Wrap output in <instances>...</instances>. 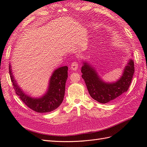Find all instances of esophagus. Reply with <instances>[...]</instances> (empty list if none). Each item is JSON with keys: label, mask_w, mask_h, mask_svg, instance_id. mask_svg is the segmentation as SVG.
I'll return each mask as SVG.
<instances>
[{"label": "esophagus", "mask_w": 147, "mask_h": 147, "mask_svg": "<svg viewBox=\"0 0 147 147\" xmlns=\"http://www.w3.org/2000/svg\"><path fill=\"white\" fill-rule=\"evenodd\" d=\"M78 68V62L74 61V62H73L72 63H71V69H72L73 71H76Z\"/></svg>", "instance_id": "obj_1"}]
</instances>
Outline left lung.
<instances>
[{
    "label": "left lung",
    "mask_w": 147,
    "mask_h": 147,
    "mask_svg": "<svg viewBox=\"0 0 147 147\" xmlns=\"http://www.w3.org/2000/svg\"><path fill=\"white\" fill-rule=\"evenodd\" d=\"M81 73L91 97L99 103H107L127 91L134 73V63L129 60L123 75L115 82L103 81L94 67L86 61L83 62Z\"/></svg>",
    "instance_id": "8db88e82"
}]
</instances>
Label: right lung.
I'll return each instance as SVG.
<instances>
[{"instance_id":"add662e5","label":"right lung","mask_w":147,"mask_h":147,"mask_svg":"<svg viewBox=\"0 0 147 147\" xmlns=\"http://www.w3.org/2000/svg\"><path fill=\"white\" fill-rule=\"evenodd\" d=\"M68 66H65L54 71L50 79L47 92L42 97L32 98L20 89L13 75L11 65H9L10 76L16 94L26 105L38 113L52 111L61 104L64 98L65 84L68 78Z\"/></svg>"}]
</instances>
